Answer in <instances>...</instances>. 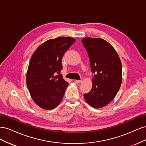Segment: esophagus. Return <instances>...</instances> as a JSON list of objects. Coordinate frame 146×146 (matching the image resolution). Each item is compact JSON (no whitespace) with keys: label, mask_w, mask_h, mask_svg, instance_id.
<instances>
[{"label":"esophagus","mask_w":146,"mask_h":146,"mask_svg":"<svg viewBox=\"0 0 146 146\" xmlns=\"http://www.w3.org/2000/svg\"><path fill=\"white\" fill-rule=\"evenodd\" d=\"M75 82L77 83H81L82 82V80H75Z\"/></svg>","instance_id":"esophagus-1"}]
</instances>
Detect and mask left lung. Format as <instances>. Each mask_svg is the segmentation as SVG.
<instances>
[{"label": "left lung", "mask_w": 146, "mask_h": 146, "mask_svg": "<svg viewBox=\"0 0 146 146\" xmlns=\"http://www.w3.org/2000/svg\"><path fill=\"white\" fill-rule=\"evenodd\" d=\"M83 44L95 73L92 89L84 94L85 101L95 108H102L114 99L122 83V64L114 48L99 38H84Z\"/></svg>", "instance_id": "left-lung-1"}]
</instances>
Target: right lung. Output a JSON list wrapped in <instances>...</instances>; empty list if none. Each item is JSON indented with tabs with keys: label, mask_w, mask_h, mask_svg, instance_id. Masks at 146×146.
Listing matches in <instances>:
<instances>
[{
	"label": "right lung",
	"mask_w": 146,
	"mask_h": 146,
	"mask_svg": "<svg viewBox=\"0 0 146 146\" xmlns=\"http://www.w3.org/2000/svg\"><path fill=\"white\" fill-rule=\"evenodd\" d=\"M76 42L70 37L50 39L39 46L31 57L26 82L31 97L39 107L52 110L61 102L68 83L59 74L65 52Z\"/></svg>",
	"instance_id": "add662e5"
}]
</instances>
